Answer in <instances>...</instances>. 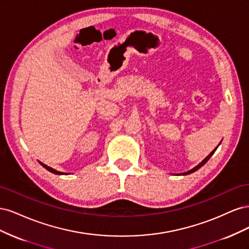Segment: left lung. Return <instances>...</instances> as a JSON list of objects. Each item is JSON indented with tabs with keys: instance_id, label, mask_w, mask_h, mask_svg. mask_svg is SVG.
<instances>
[{
	"instance_id": "obj_1",
	"label": "left lung",
	"mask_w": 249,
	"mask_h": 249,
	"mask_svg": "<svg viewBox=\"0 0 249 249\" xmlns=\"http://www.w3.org/2000/svg\"><path fill=\"white\" fill-rule=\"evenodd\" d=\"M220 143H221V142H220ZM220 143H219V144H220ZM219 144H218V146H219ZM218 146H217V147H218ZM217 147H216L215 149H213V150H212V152H211V154H210V155H209L208 157H206V158H205V159H203V160H202V161H201V162H200V163H199V164L197 165V166H195L194 168H192V169H191V170H189V171H187V172H184V173H182V175H183V176H187V175H190V173H192V172H194V171H196V170H198V169H199V168H200L201 166H203V165H205V164H206V163H207V162L209 161V159H210V158H211V157H212V156L214 155V153L216 152V149H217Z\"/></svg>"
}]
</instances>
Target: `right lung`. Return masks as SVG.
<instances>
[{"label":"right lung","instance_id":"1","mask_svg":"<svg viewBox=\"0 0 249 249\" xmlns=\"http://www.w3.org/2000/svg\"><path fill=\"white\" fill-rule=\"evenodd\" d=\"M42 166L46 168L47 170H49L50 172H53V173H55V175H69V173H65V172H61V171H58V170H56V169H54V168H52V167H50V166H48V165H46V164H43V163H41V162H39Z\"/></svg>","mask_w":249,"mask_h":249}]
</instances>
